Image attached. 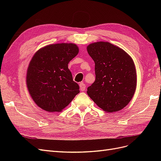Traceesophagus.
I'll return each mask as SVG.
<instances>
[{"mask_svg": "<svg viewBox=\"0 0 161 161\" xmlns=\"http://www.w3.org/2000/svg\"><path fill=\"white\" fill-rule=\"evenodd\" d=\"M79 86H80V89L81 90V91H84L86 89V85L83 83V82H80V83L79 84Z\"/></svg>", "mask_w": 161, "mask_h": 161, "instance_id": "obj_1", "label": "esophagus"}]
</instances>
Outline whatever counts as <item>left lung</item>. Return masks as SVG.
I'll return each mask as SVG.
<instances>
[{
    "instance_id": "left-lung-1",
    "label": "left lung",
    "mask_w": 161,
    "mask_h": 161,
    "mask_svg": "<svg viewBox=\"0 0 161 161\" xmlns=\"http://www.w3.org/2000/svg\"><path fill=\"white\" fill-rule=\"evenodd\" d=\"M95 62L96 79L87 88V95L105 112L124 108L132 99L137 75L131 57L121 48L108 42H97L86 47Z\"/></svg>"
}]
</instances>
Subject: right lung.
Returning a JSON list of instances; mask_svg holds the SVG:
<instances>
[{
	"label": "right lung",
	"instance_id": "obj_1",
	"mask_svg": "<svg viewBox=\"0 0 161 161\" xmlns=\"http://www.w3.org/2000/svg\"><path fill=\"white\" fill-rule=\"evenodd\" d=\"M79 52L75 43H61L43 47L32 57L26 85L33 101L41 109L60 112L80 92L68 67Z\"/></svg>",
	"mask_w": 161,
	"mask_h": 161
}]
</instances>
